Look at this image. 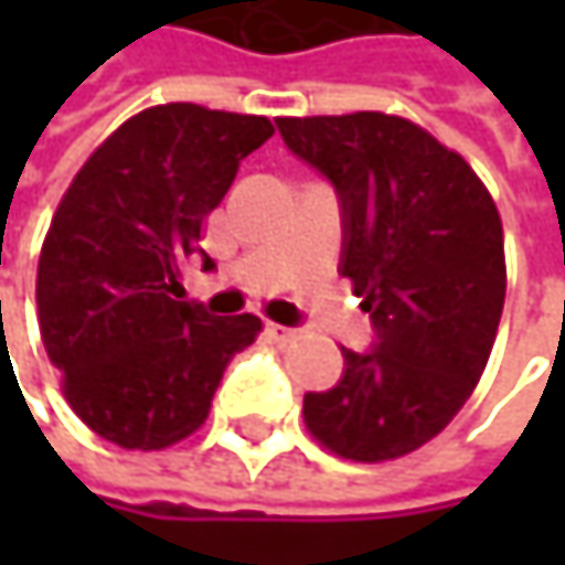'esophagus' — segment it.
<instances>
[{
	"label": "esophagus",
	"mask_w": 565,
	"mask_h": 565,
	"mask_svg": "<svg viewBox=\"0 0 565 565\" xmlns=\"http://www.w3.org/2000/svg\"><path fill=\"white\" fill-rule=\"evenodd\" d=\"M265 333H268V340H271V343H278V347H287V343H294V340L300 337L297 330L281 327V323H268V327H265Z\"/></svg>",
	"instance_id": "obj_1"
}]
</instances>
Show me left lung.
I'll use <instances>...</instances> for the list:
<instances>
[{
	"instance_id": "1",
	"label": "left lung",
	"mask_w": 565,
	"mask_h": 565,
	"mask_svg": "<svg viewBox=\"0 0 565 565\" xmlns=\"http://www.w3.org/2000/svg\"><path fill=\"white\" fill-rule=\"evenodd\" d=\"M284 143L343 202L340 275L373 317L376 350H343V380L303 395L307 431L337 458L380 465L431 441L494 350L504 225L468 160L380 110L278 117Z\"/></svg>"
}]
</instances>
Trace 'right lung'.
I'll use <instances>...</instances> for the list:
<instances>
[{"label": "right lung", "instance_id": "obj_1", "mask_svg": "<svg viewBox=\"0 0 565 565\" xmlns=\"http://www.w3.org/2000/svg\"><path fill=\"white\" fill-rule=\"evenodd\" d=\"M271 134L258 114L157 104L124 120L61 195L39 258V327L67 405L100 438L127 451L189 438L228 360L262 333V317H212L175 290L209 212Z\"/></svg>", "mask_w": 565, "mask_h": 565}]
</instances>
